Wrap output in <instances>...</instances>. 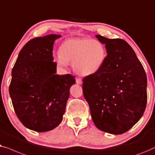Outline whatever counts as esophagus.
I'll return each instance as SVG.
<instances>
[{
    "instance_id": "34e87169",
    "label": "esophagus",
    "mask_w": 155,
    "mask_h": 155,
    "mask_svg": "<svg viewBox=\"0 0 155 155\" xmlns=\"http://www.w3.org/2000/svg\"><path fill=\"white\" fill-rule=\"evenodd\" d=\"M76 82L77 84H82V79L81 78H76Z\"/></svg>"
}]
</instances>
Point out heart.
I'll use <instances>...</instances> for the list:
<instances>
[{
	"instance_id": "obj_1",
	"label": "heart",
	"mask_w": 155,
	"mask_h": 155,
	"mask_svg": "<svg viewBox=\"0 0 155 155\" xmlns=\"http://www.w3.org/2000/svg\"><path fill=\"white\" fill-rule=\"evenodd\" d=\"M107 58L105 45L97 39L74 38L64 41L59 48L55 62L67 67L71 62L76 72L81 76L94 74L103 66Z\"/></svg>"
}]
</instances>
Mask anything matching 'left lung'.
Here are the masks:
<instances>
[{
    "label": "left lung",
    "mask_w": 155,
    "mask_h": 155,
    "mask_svg": "<svg viewBox=\"0 0 155 155\" xmlns=\"http://www.w3.org/2000/svg\"><path fill=\"white\" fill-rule=\"evenodd\" d=\"M105 45L107 58L94 74L83 79V93L96 127L119 135L140 120L147 104V77L130 45L120 38L95 35Z\"/></svg>",
    "instance_id": "1"
}]
</instances>
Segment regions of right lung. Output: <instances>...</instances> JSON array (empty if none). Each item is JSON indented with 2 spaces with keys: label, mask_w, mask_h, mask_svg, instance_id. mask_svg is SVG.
Masks as SVG:
<instances>
[{
  "label": "right lung",
  "mask_w": 155,
  "mask_h": 155,
  "mask_svg": "<svg viewBox=\"0 0 155 155\" xmlns=\"http://www.w3.org/2000/svg\"><path fill=\"white\" fill-rule=\"evenodd\" d=\"M60 37L50 34L28 41L12 70L9 93L15 112L25 127L36 132L49 131L61 123L76 82L72 75L55 74L53 48Z\"/></svg>",
  "instance_id": "1"
}]
</instances>
